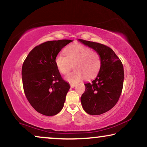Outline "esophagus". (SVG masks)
I'll return each mask as SVG.
<instances>
[{
  "label": "esophagus",
  "instance_id": "34e87169",
  "mask_svg": "<svg viewBox=\"0 0 147 147\" xmlns=\"http://www.w3.org/2000/svg\"><path fill=\"white\" fill-rule=\"evenodd\" d=\"M70 86H71V88H74V87H75L76 84H70Z\"/></svg>",
  "mask_w": 147,
  "mask_h": 147
}]
</instances>
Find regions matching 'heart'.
Returning <instances> with one entry per match:
<instances>
[{
	"label": "heart",
	"instance_id": "obj_1",
	"mask_svg": "<svg viewBox=\"0 0 147 147\" xmlns=\"http://www.w3.org/2000/svg\"><path fill=\"white\" fill-rule=\"evenodd\" d=\"M64 52L66 56L58 54L56 57L55 63L63 74H68L74 66L75 70L65 78L69 82H78L84 76L86 79L92 78L100 71L101 58L97 52L78 44L68 46Z\"/></svg>",
	"mask_w": 147,
	"mask_h": 147
}]
</instances>
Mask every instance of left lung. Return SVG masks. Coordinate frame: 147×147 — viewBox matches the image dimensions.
<instances>
[{"label": "left lung", "mask_w": 147, "mask_h": 147, "mask_svg": "<svg viewBox=\"0 0 147 147\" xmlns=\"http://www.w3.org/2000/svg\"><path fill=\"white\" fill-rule=\"evenodd\" d=\"M100 54L101 67L97 76L84 84L86 90L81 96L84 111L91 115L106 113L115 106L123 87V63L114 51L105 45L79 39Z\"/></svg>", "instance_id": "1"}]
</instances>
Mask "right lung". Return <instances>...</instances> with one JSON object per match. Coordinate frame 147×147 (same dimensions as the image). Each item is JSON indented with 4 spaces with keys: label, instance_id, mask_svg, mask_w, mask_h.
<instances>
[{
    "label": "right lung",
    "instance_id": "1",
    "mask_svg": "<svg viewBox=\"0 0 147 147\" xmlns=\"http://www.w3.org/2000/svg\"><path fill=\"white\" fill-rule=\"evenodd\" d=\"M70 39L45 42L30 52L22 67V80L27 100L42 115L53 116L63 108L70 86L61 78L56 57Z\"/></svg>",
    "mask_w": 147,
    "mask_h": 147
}]
</instances>
